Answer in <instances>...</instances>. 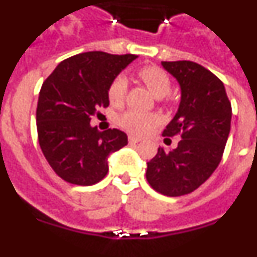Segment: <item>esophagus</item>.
<instances>
[{
    "instance_id": "1",
    "label": "esophagus",
    "mask_w": 257,
    "mask_h": 257,
    "mask_svg": "<svg viewBox=\"0 0 257 257\" xmlns=\"http://www.w3.org/2000/svg\"><path fill=\"white\" fill-rule=\"evenodd\" d=\"M128 142H130V144H136V143L142 142V139H140V138H138V136L130 135L128 136Z\"/></svg>"
}]
</instances>
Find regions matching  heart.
I'll return each instance as SVG.
<instances>
[{
	"mask_svg": "<svg viewBox=\"0 0 257 257\" xmlns=\"http://www.w3.org/2000/svg\"><path fill=\"white\" fill-rule=\"evenodd\" d=\"M139 77L143 82L148 86L154 96L163 97L171 91V78L162 68L156 67V65L144 67L139 70ZM127 87H128V81L126 77H115L108 87L109 101L114 105L123 103ZM154 121H156V117L153 114L138 112V110H128L119 117V124L123 128L133 134H139V135L147 133Z\"/></svg>",
	"mask_w": 257,
	"mask_h": 257,
	"instance_id": "1",
	"label": "heart"
}]
</instances>
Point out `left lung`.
Masks as SVG:
<instances>
[{
  "label": "left lung",
  "mask_w": 257,
  "mask_h": 257,
  "mask_svg": "<svg viewBox=\"0 0 257 257\" xmlns=\"http://www.w3.org/2000/svg\"><path fill=\"white\" fill-rule=\"evenodd\" d=\"M180 85L179 109L163 136L180 134L178 148H158L148 162L147 180L161 194L192 193L210 178L221 161L230 133L231 105L224 83L194 61H162Z\"/></svg>",
  "instance_id": "8db88e82"
}]
</instances>
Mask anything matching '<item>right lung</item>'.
Instances as JSON below:
<instances>
[{
    "mask_svg": "<svg viewBox=\"0 0 257 257\" xmlns=\"http://www.w3.org/2000/svg\"><path fill=\"white\" fill-rule=\"evenodd\" d=\"M138 55L90 51L70 56L54 69L38 96V143L63 180L92 185L105 178L108 157L127 145L117 128L99 131L90 124L97 109L109 105L108 87Z\"/></svg>",
    "mask_w": 257,
    "mask_h": 257,
    "instance_id": "1",
    "label": "right lung"
}]
</instances>
